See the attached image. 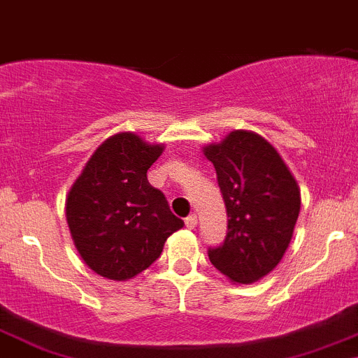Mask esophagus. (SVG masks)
Wrapping results in <instances>:
<instances>
[{"instance_id":"esophagus-1","label":"esophagus","mask_w":358,"mask_h":358,"mask_svg":"<svg viewBox=\"0 0 358 358\" xmlns=\"http://www.w3.org/2000/svg\"><path fill=\"white\" fill-rule=\"evenodd\" d=\"M196 224H198V217H196V214H191L189 217H185V227L189 228V230L196 228Z\"/></svg>"}]
</instances>
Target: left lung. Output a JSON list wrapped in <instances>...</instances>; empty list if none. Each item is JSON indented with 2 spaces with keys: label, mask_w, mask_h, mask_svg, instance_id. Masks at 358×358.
<instances>
[{
  "label": "left lung",
  "mask_w": 358,
  "mask_h": 358,
  "mask_svg": "<svg viewBox=\"0 0 358 358\" xmlns=\"http://www.w3.org/2000/svg\"><path fill=\"white\" fill-rule=\"evenodd\" d=\"M214 164L228 215L227 239L208 250L219 273L234 283L259 282L287 251L301 194L287 164L262 135L234 130L203 146Z\"/></svg>",
  "instance_id": "obj_1"
}]
</instances>
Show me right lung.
Wrapping results in <instances>:
<instances>
[{
  "label": "right lung",
  "instance_id": "obj_1",
  "mask_svg": "<svg viewBox=\"0 0 358 358\" xmlns=\"http://www.w3.org/2000/svg\"><path fill=\"white\" fill-rule=\"evenodd\" d=\"M164 144L134 131L103 141L66 199L71 237L89 269L124 282L155 262L169 235L183 227L167 199L148 182Z\"/></svg>",
  "mask_w": 358,
  "mask_h": 358
}]
</instances>
